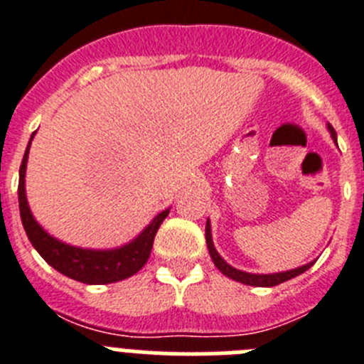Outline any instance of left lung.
Segmentation results:
<instances>
[{
	"instance_id": "left-lung-1",
	"label": "left lung",
	"mask_w": 364,
	"mask_h": 364,
	"mask_svg": "<svg viewBox=\"0 0 364 364\" xmlns=\"http://www.w3.org/2000/svg\"><path fill=\"white\" fill-rule=\"evenodd\" d=\"M328 131L332 133L333 140L337 142L336 129H333L330 124H328ZM205 244H208V250H210V255H211V259H213L215 266H217V268L220 269L224 275H226V277L233 279V281H237V282H242V284H247V286H266V288H268V286H277V284H281V282H286V281H290V279L297 277V275L304 273L311 264H314V262H310V264H304V266H301V268L290 269V272L268 273V275H257V273H247V272H240V269H235L233 266L228 264L226 260L222 259V257L217 253V250H215L213 239H211L210 220L205 222Z\"/></svg>"
}]
</instances>
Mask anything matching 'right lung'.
Returning a JSON list of instances; mask_svg holds the SVG:
<instances>
[{
  "label": "right lung",
  "mask_w": 364,
  "mask_h": 364,
  "mask_svg": "<svg viewBox=\"0 0 364 364\" xmlns=\"http://www.w3.org/2000/svg\"><path fill=\"white\" fill-rule=\"evenodd\" d=\"M34 136V133H32ZM32 140V138H31ZM28 142L27 151L23 154L21 166H19V184H18V200H19V215L23 222L25 233L36 252L43 257L56 272L63 273L69 279L80 281L83 284H109V282H118L131 277L138 269H142L151 255L154 235L159 231L164 218L169 215V210L162 211L153 218L149 226L138 235L133 242L117 250H82L69 244H63L60 240L53 239L49 233H45L41 226L34 220L31 210H28L27 197H25V167L28 159Z\"/></svg>",
  "instance_id": "1"
}]
</instances>
